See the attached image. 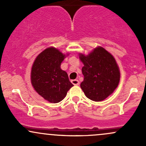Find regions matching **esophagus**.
<instances>
[{"instance_id":"34e87169","label":"esophagus","mask_w":146,"mask_h":146,"mask_svg":"<svg viewBox=\"0 0 146 146\" xmlns=\"http://www.w3.org/2000/svg\"><path fill=\"white\" fill-rule=\"evenodd\" d=\"M72 83L73 85L74 86H79V81H78L77 79H74L72 81Z\"/></svg>"}]
</instances>
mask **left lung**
Wrapping results in <instances>:
<instances>
[{
    "label": "left lung",
    "mask_w": 146,
    "mask_h": 146,
    "mask_svg": "<svg viewBox=\"0 0 146 146\" xmlns=\"http://www.w3.org/2000/svg\"><path fill=\"white\" fill-rule=\"evenodd\" d=\"M84 63V76L81 88L86 96L95 102L102 101L113 92L120 81L119 67L113 56L101 46L87 56L79 54Z\"/></svg>",
    "instance_id": "1"
}]
</instances>
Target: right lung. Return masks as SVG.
I'll return each instance as SVG.
<instances>
[{
  "mask_svg": "<svg viewBox=\"0 0 146 146\" xmlns=\"http://www.w3.org/2000/svg\"><path fill=\"white\" fill-rule=\"evenodd\" d=\"M65 58V55L58 49L49 47L40 53L33 64L32 86L40 96L51 103L62 101L73 86L66 72L60 68Z\"/></svg>",
  "mask_w": 146,
  "mask_h": 146,
  "instance_id": "obj_1",
  "label": "right lung"
}]
</instances>
